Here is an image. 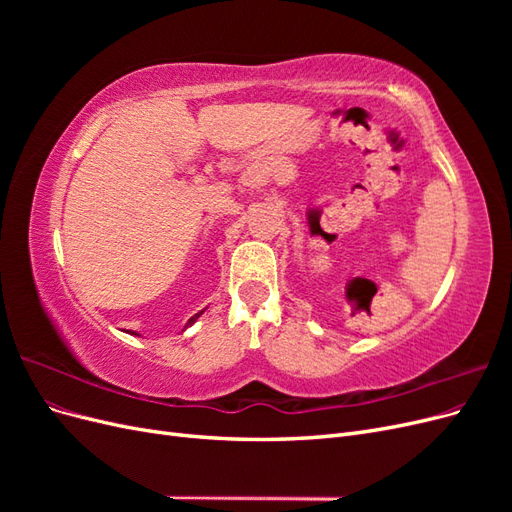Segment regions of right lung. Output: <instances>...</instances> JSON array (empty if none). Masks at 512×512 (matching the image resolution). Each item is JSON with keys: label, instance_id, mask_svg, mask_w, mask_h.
<instances>
[{"label": "right lung", "instance_id": "obj_1", "mask_svg": "<svg viewBox=\"0 0 512 512\" xmlns=\"http://www.w3.org/2000/svg\"><path fill=\"white\" fill-rule=\"evenodd\" d=\"M203 312H205V309H203ZM203 312H198V314H196V316H192V318H190V320H188V324H185V327H192V324H194V322H196V320H198V316H200V314H203ZM132 335H136V333H132Z\"/></svg>", "mask_w": 512, "mask_h": 512}]
</instances>
